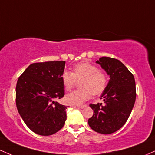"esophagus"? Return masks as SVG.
<instances>
[{"mask_svg": "<svg viewBox=\"0 0 155 155\" xmlns=\"http://www.w3.org/2000/svg\"><path fill=\"white\" fill-rule=\"evenodd\" d=\"M77 107H78L81 108V109H83V108L86 107V105H77Z\"/></svg>", "mask_w": 155, "mask_h": 155, "instance_id": "34e87169", "label": "esophagus"}]
</instances>
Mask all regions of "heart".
Listing matches in <instances>:
<instances>
[{
  "instance_id": "b5f03b06",
  "label": "heart",
  "mask_w": 155,
  "mask_h": 155,
  "mask_svg": "<svg viewBox=\"0 0 155 155\" xmlns=\"http://www.w3.org/2000/svg\"><path fill=\"white\" fill-rule=\"evenodd\" d=\"M62 84L67 91H71L80 81L81 89L68 94L66 101L70 104H81L91 98L92 94L100 95L104 91L108 84L106 73L89 62H81L74 66L72 72L64 71L61 76Z\"/></svg>"
}]
</instances>
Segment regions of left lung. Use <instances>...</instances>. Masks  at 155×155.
Wrapping results in <instances>:
<instances>
[{"mask_svg":"<svg viewBox=\"0 0 155 155\" xmlns=\"http://www.w3.org/2000/svg\"><path fill=\"white\" fill-rule=\"evenodd\" d=\"M105 70L110 79L101 99L104 104H91L93 115L88 124L95 132L111 134L121 128L130 117L136 98L133 74L118 59L103 57L96 61Z\"/></svg>","mask_w":155,"mask_h":155,"instance_id":"8db88e82","label":"left lung"}]
</instances>
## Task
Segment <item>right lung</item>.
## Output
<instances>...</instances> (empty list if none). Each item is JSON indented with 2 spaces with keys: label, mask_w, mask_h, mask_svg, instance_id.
Segmentation results:
<instances>
[{
  "label": "right lung",
  "mask_w": 155,
  "mask_h": 155,
  "mask_svg": "<svg viewBox=\"0 0 155 155\" xmlns=\"http://www.w3.org/2000/svg\"><path fill=\"white\" fill-rule=\"evenodd\" d=\"M64 61L30 64L17 81L16 105L27 127L40 135H51L65 123L67 107L57 100L64 95L61 76Z\"/></svg>",
  "instance_id": "obj_1"
}]
</instances>
